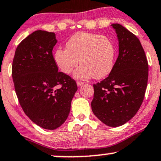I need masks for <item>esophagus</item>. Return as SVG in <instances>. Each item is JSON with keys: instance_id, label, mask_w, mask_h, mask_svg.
Listing matches in <instances>:
<instances>
[{"instance_id": "esophagus-1", "label": "esophagus", "mask_w": 161, "mask_h": 161, "mask_svg": "<svg viewBox=\"0 0 161 161\" xmlns=\"http://www.w3.org/2000/svg\"><path fill=\"white\" fill-rule=\"evenodd\" d=\"M76 84H77V86H78V87H80V86H82L83 84H84V82H81V81H77V82H76Z\"/></svg>"}]
</instances>
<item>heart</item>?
<instances>
[{"instance_id": "1", "label": "heart", "mask_w": 161, "mask_h": 161, "mask_svg": "<svg viewBox=\"0 0 161 161\" xmlns=\"http://www.w3.org/2000/svg\"><path fill=\"white\" fill-rule=\"evenodd\" d=\"M66 47H59L54 55L56 65L64 74H70L79 62L82 65L75 71L74 76L83 80L92 76L97 79L104 78L113 69L115 46L107 36L78 32L69 39Z\"/></svg>"}]
</instances>
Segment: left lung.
<instances>
[{
    "mask_svg": "<svg viewBox=\"0 0 161 161\" xmlns=\"http://www.w3.org/2000/svg\"><path fill=\"white\" fill-rule=\"evenodd\" d=\"M111 25L119 40V57L108 77L94 85L92 109L106 125L119 127L132 119L142 105L148 64L139 39L121 25Z\"/></svg>",
    "mask_w": 161,
    "mask_h": 161,
    "instance_id": "8db88e82",
    "label": "left lung"
}]
</instances>
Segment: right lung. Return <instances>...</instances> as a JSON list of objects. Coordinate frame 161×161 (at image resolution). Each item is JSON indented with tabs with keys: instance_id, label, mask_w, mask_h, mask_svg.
Masks as SVG:
<instances>
[{
	"instance_id": "right-lung-1",
	"label": "right lung",
	"mask_w": 161,
	"mask_h": 161,
	"mask_svg": "<svg viewBox=\"0 0 161 161\" xmlns=\"http://www.w3.org/2000/svg\"><path fill=\"white\" fill-rule=\"evenodd\" d=\"M57 42L55 33L33 32L17 46L12 66L15 93L23 111L46 130L64 123L77 91L75 80L58 72L52 55Z\"/></svg>"
}]
</instances>
